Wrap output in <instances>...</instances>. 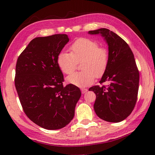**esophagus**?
<instances>
[{
    "instance_id": "34e87169",
    "label": "esophagus",
    "mask_w": 155,
    "mask_h": 155,
    "mask_svg": "<svg viewBox=\"0 0 155 155\" xmlns=\"http://www.w3.org/2000/svg\"><path fill=\"white\" fill-rule=\"evenodd\" d=\"M88 91V89L87 88H81V92H82V93L83 94H84V93H86V92Z\"/></svg>"
}]
</instances>
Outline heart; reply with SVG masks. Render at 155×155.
Segmentation results:
<instances>
[{"mask_svg":"<svg viewBox=\"0 0 155 155\" xmlns=\"http://www.w3.org/2000/svg\"><path fill=\"white\" fill-rule=\"evenodd\" d=\"M71 53L61 52L57 62L62 73L70 74L81 62L82 71L74 72L67 77L68 83L79 87L91 84L95 77L100 78L106 71L108 64L107 48L99 47L97 41L88 38H79L70 46Z\"/></svg>","mask_w":155,"mask_h":155,"instance_id":"1","label":"heart"}]
</instances>
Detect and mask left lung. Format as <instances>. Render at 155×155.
Returning a JSON list of instances; mask_svg holds the SVG:
<instances>
[{"mask_svg":"<svg viewBox=\"0 0 155 155\" xmlns=\"http://www.w3.org/2000/svg\"><path fill=\"white\" fill-rule=\"evenodd\" d=\"M100 34L108 45V64L99 85L91 87L96 94L94 109L105 121L118 123L132 113L137 101L139 72L129 46L119 36L107 28L90 31ZM104 81L108 85H103Z\"/></svg>","mask_w":155,"mask_h":155,"instance_id":"left-lung-1","label":"left lung"}]
</instances>
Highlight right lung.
Listing matches in <instances>:
<instances>
[{
	"label": "right lung",
	"instance_id": "1",
	"mask_svg": "<svg viewBox=\"0 0 155 155\" xmlns=\"http://www.w3.org/2000/svg\"><path fill=\"white\" fill-rule=\"evenodd\" d=\"M67 35L37 37L19 55L15 84L22 109L29 119L48 130L64 127L74 115L81 96L74 84L63 86L57 56L68 43Z\"/></svg>",
	"mask_w": 155,
	"mask_h": 155
}]
</instances>
